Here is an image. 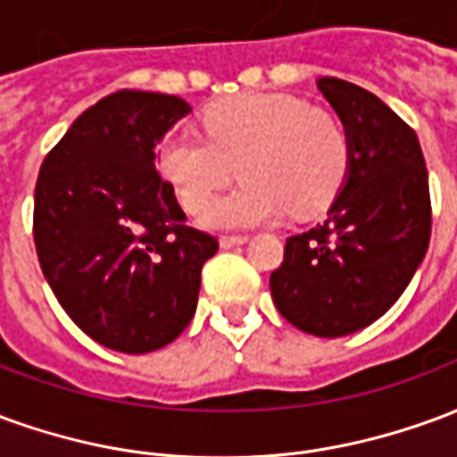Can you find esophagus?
<instances>
[{"label":"esophagus","mask_w":457,"mask_h":457,"mask_svg":"<svg viewBox=\"0 0 457 457\" xmlns=\"http://www.w3.org/2000/svg\"><path fill=\"white\" fill-rule=\"evenodd\" d=\"M247 242V235H222L220 237V247L229 249V247H237V245H245Z\"/></svg>","instance_id":"1"}]
</instances>
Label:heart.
Instances as JSON below:
<instances>
[{"label":"heart","mask_w":457,"mask_h":457,"mask_svg":"<svg viewBox=\"0 0 457 457\" xmlns=\"http://www.w3.org/2000/svg\"><path fill=\"white\" fill-rule=\"evenodd\" d=\"M200 137L161 141L156 163L180 208L200 212L235 179L245 183L215 200L203 225L212 229L277 222L288 210L306 218L343 188L350 144L343 124L294 95H237L200 114Z\"/></svg>","instance_id":"obj_1"}]
</instances>
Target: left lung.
Returning a JSON list of instances; mask_svg holds the SVG:
<instances>
[{
	"label": "left lung",
	"instance_id": "1",
	"mask_svg": "<svg viewBox=\"0 0 457 457\" xmlns=\"http://www.w3.org/2000/svg\"><path fill=\"white\" fill-rule=\"evenodd\" d=\"M318 90L347 134V176L326 222L287 239L269 287L291 326L343 337L409 287L431 239V195L419 137L399 114L340 78H320Z\"/></svg>",
	"mask_w": 457,
	"mask_h": 457
}]
</instances>
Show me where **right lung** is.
Segmentation results:
<instances>
[{
	"label": "right lung",
	"mask_w": 457,
	"mask_h": 457,
	"mask_svg": "<svg viewBox=\"0 0 457 457\" xmlns=\"http://www.w3.org/2000/svg\"><path fill=\"white\" fill-rule=\"evenodd\" d=\"M190 112L176 95L120 90L85 110L41 163L38 264L85 336L127 354L186 330L218 239L186 225L156 144Z\"/></svg>",
	"instance_id": "add662e5"
}]
</instances>
